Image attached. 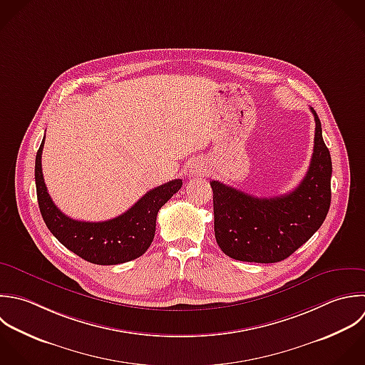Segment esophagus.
<instances>
[{
  "instance_id": "esophagus-1",
  "label": "esophagus",
  "mask_w": 365,
  "mask_h": 365,
  "mask_svg": "<svg viewBox=\"0 0 365 365\" xmlns=\"http://www.w3.org/2000/svg\"><path fill=\"white\" fill-rule=\"evenodd\" d=\"M195 169H196V172H197V173H205V169H202V168H199V166H197V168H195Z\"/></svg>"
}]
</instances>
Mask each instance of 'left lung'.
Segmentation results:
<instances>
[{
    "mask_svg": "<svg viewBox=\"0 0 365 365\" xmlns=\"http://www.w3.org/2000/svg\"><path fill=\"white\" fill-rule=\"evenodd\" d=\"M316 120L309 170L287 195L256 197L212 180L215 236L222 252L240 262L277 263L293 255L323 225L331 203V156Z\"/></svg>",
    "mask_w": 365,
    "mask_h": 365,
    "instance_id": "obj_1",
    "label": "left lung"
}]
</instances>
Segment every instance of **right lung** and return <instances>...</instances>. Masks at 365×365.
Instances as JSON below:
<instances>
[{
    "mask_svg": "<svg viewBox=\"0 0 365 365\" xmlns=\"http://www.w3.org/2000/svg\"><path fill=\"white\" fill-rule=\"evenodd\" d=\"M43 139L35 158L38 206L49 232L68 250L83 260L101 264H120L140 257L150 246L159 209L182 187V179L149 190L129 210L105 222H81L65 216L48 195L41 166Z\"/></svg>",
    "mask_w": 365,
    "mask_h": 365,
    "instance_id": "obj_1",
    "label": "right lung"
}]
</instances>
